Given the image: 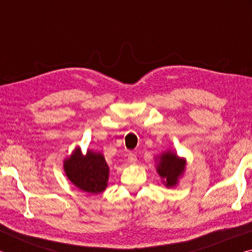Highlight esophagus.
<instances>
[{
	"label": "esophagus",
	"instance_id": "1",
	"mask_svg": "<svg viewBox=\"0 0 252 252\" xmlns=\"http://www.w3.org/2000/svg\"><path fill=\"white\" fill-rule=\"evenodd\" d=\"M127 161H129L130 163H132V164L135 163V162H136V156L134 155V153H132V152L127 153Z\"/></svg>",
	"mask_w": 252,
	"mask_h": 252
}]
</instances>
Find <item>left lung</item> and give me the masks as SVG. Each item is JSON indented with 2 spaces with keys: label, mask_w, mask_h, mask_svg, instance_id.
Wrapping results in <instances>:
<instances>
[{
  "label": "left lung",
  "mask_w": 252,
  "mask_h": 252,
  "mask_svg": "<svg viewBox=\"0 0 252 252\" xmlns=\"http://www.w3.org/2000/svg\"><path fill=\"white\" fill-rule=\"evenodd\" d=\"M157 172L159 173L162 182L165 187L171 188L178 185L179 179L182 177L186 169L187 161L183 158L178 157L171 150L164 151L156 158Z\"/></svg>",
  "instance_id": "1"
}]
</instances>
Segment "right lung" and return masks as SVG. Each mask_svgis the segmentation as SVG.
Returning a JSON list of instances; mask_svg holds the SVG:
<instances>
[{"label":"right lung","instance_id":"add662e5","mask_svg":"<svg viewBox=\"0 0 252 252\" xmlns=\"http://www.w3.org/2000/svg\"><path fill=\"white\" fill-rule=\"evenodd\" d=\"M63 169L69 180L84 192L101 193L108 187L110 169L100 152L88 150L82 155L76 148L64 160Z\"/></svg>","mask_w":252,"mask_h":252}]
</instances>
